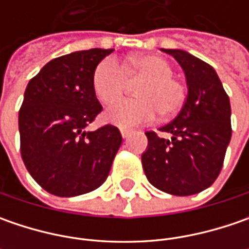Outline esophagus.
<instances>
[{
	"label": "esophagus",
	"mask_w": 249,
	"mask_h": 249,
	"mask_svg": "<svg viewBox=\"0 0 249 249\" xmlns=\"http://www.w3.org/2000/svg\"><path fill=\"white\" fill-rule=\"evenodd\" d=\"M120 133H122V137L123 139H129L130 136H131V130H126V129H123V130H120Z\"/></svg>",
	"instance_id": "1"
}]
</instances>
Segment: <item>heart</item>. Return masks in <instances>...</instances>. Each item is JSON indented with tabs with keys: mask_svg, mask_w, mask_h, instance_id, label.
Returning <instances> with one entry per match:
<instances>
[{
	"mask_svg": "<svg viewBox=\"0 0 249 249\" xmlns=\"http://www.w3.org/2000/svg\"><path fill=\"white\" fill-rule=\"evenodd\" d=\"M173 66L159 55L133 56L120 65L113 58L101 61L92 73V90L104 105L119 101L127 80L139 82L136 100L120 101L107 110L105 119L123 129L136 127L155 119L177 115L187 101V86L173 76Z\"/></svg>",
	"mask_w": 249,
	"mask_h": 249,
	"instance_id": "heart-1",
	"label": "heart"
}]
</instances>
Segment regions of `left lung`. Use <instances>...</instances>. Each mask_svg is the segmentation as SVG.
<instances>
[{"label":"left lung","mask_w":249,"mask_h":249,"mask_svg":"<svg viewBox=\"0 0 249 249\" xmlns=\"http://www.w3.org/2000/svg\"><path fill=\"white\" fill-rule=\"evenodd\" d=\"M172 55L186 74L187 101L169 124L160 127L170 139L147 131L141 162L148 181L172 196H193L213 184L223 166L231 139L230 100L215 69L181 50Z\"/></svg>","instance_id":"left-lung-1"}]
</instances>
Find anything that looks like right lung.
I'll list each match as a JSON object with an SVG mask.
<instances>
[{
  "instance_id": "obj_1",
  "label": "right lung",
  "mask_w": 249,
  "mask_h": 249,
  "mask_svg": "<svg viewBox=\"0 0 249 249\" xmlns=\"http://www.w3.org/2000/svg\"><path fill=\"white\" fill-rule=\"evenodd\" d=\"M113 50L76 51L47 63L29 82L19 109L24 166L56 196L90 193L107 180L122 144L118 127H84L102 110L92 73Z\"/></svg>"
}]
</instances>
